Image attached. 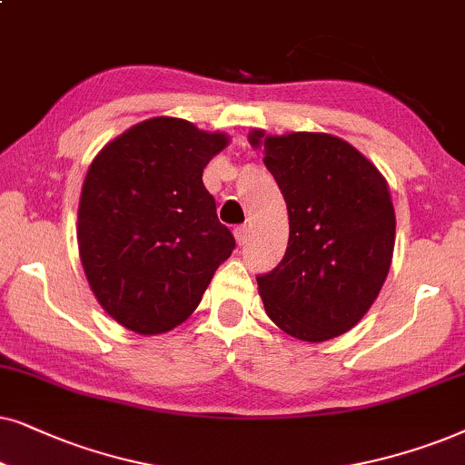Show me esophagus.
I'll return each instance as SVG.
<instances>
[{
  "mask_svg": "<svg viewBox=\"0 0 465 465\" xmlns=\"http://www.w3.org/2000/svg\"><path fill=\"white\" fill-rule=\"evenodd\" d=\"M249 227L246 225H238L236 229H233V236H236V240H238V244L242 246V244H246V240H249Z\"/></svg>",
  "mask_w": 465,
  "mask_h": 465,
  "instance_id": "obj_1",
  "label": "esophagus"
}]
</instances>
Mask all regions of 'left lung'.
<instances>
[{
	"label": "left lung",
	"mask_w": 465,
	"mask_h": 465,
	"mask_svg": "<svg viewBox=\"0 0 465 465\" xmlns=\"http://www.w3.org/2000/svg\"><path fill=\"white\" fill-rule=\"evenodd\" d=\"M289 210L282 262L257 276L265 312L289 336L323 342L361 321L385 282L395 213L385 178L330 134L252 132Z\"/></svg>",
	"instance_id": "obj_1"
}]
</instances>
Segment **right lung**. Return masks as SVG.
I'll use <instances>...</instances> for the list:
<instances>
[{"instance_id":"1","label":"right lung","mask_w":465,"mask_h":465,"mask_svg":"<svg viewBox=\"0 0 465 465\" xmlns=\"http://www.w3.org/2000/svg\"><path fill=\"white\" fill-rule=\"evenodd\" d=\"M227 142L157 116L93 159L78 206L80 262L99 304L127 330L153 336L187 321L236 249L202 181Z\"/></svg>"}]
</instances>
